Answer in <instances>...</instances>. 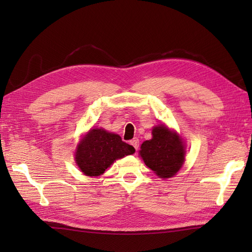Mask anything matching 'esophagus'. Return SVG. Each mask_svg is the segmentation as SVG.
I'll return each mask as SVG.
<instances>
[{"label":"esophagus","instance_id":"34e87169","mask_svg":"<svg viewBox=\"0 0 252 252\" xmlns=\"http://www.w3.org/2000/svg\"><path fill=\"white\" fill-rule=\"evenodd\" d=\"M130 144L137 151V149H138V145H140V141H138V138L135 137V138H133V140L130 142Z\"/></svg>","mask_w":252,"mask_h":252}]
</instances>
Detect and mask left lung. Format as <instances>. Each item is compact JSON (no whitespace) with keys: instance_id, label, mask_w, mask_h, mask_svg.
I'll return each mask as SVG.
<instances>
[{"instance_id":"left-lung-1","label":"left lung","mask_w":252,"mask_h":252,"mask_svg":"<svg viewBox=\"0 0 252 252\" xmlns=\"http://www.w3.org/2000/svg\"><path fill=\"white\" fill-rule=\"evenodd\" d=\"M152 134V140L141 145L140 156L160 179L172 178L185 161L183 140L164 125L154 126Z\"/></svg>"}]
</instances>
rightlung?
Wrapping results in <instances>:
<instances>
[{
	"instance_id": "right-lung-1",
	"label": "right lung",
	"mask_w": 252,
	"mask_h": 252,
	"mask_svg": "<svg viewBox=\"0 0 252 252\" xmlns=\"http://www.w3.org/2000/svg\"><path fill=\"white\" fill-rule=\"evenodd\" d=\"M134 153V147L123 142L118 134L94 127L78 144L74 159L83 174L99 176L117 159Z\"/></svg>"
}]
</instances>
